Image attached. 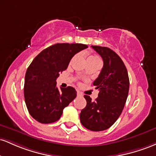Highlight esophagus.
Listing matches in <instances>:
<instances>
[{
  "label": "esophagus",
  "instance_id": "esophagus-1",
  "mask_svg": "<svg viewBox=\"0 0 156 156\" xmlns=\"http://www.w3.org/2000/svg\"><path fill=\"white\" fill-rule=\"evenodd\" d=\"M77 96H78V97H83V94L78 90V91H77Z\"/></svg>",
  "mask_w": 156,
  "mask_h": 156
}]
</instances>
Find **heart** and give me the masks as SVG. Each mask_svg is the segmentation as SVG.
Listing matches in <instances>:
<instances>
[{
	"label": "heart",
	"instance_id": "1",
	"mask_svg": "<svg viewBox=\"0 0 156 156\" xmlns=\"http://www.w3.org/2000/svg\"><path fill=\"white\" fill-rule=\"evenodd\" d=\"M87 60H95V61H99V62H101V59L99 57L95 55H91L87 58Z\"/></svg>",
	"mask_w": 156,
	"mask_h": 156
}]
</instances>
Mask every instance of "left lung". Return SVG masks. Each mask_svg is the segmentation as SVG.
Segmentation results:
<instances>
[{
	"mask_svg": "<svg viewBox=\"0 0 156 156\" xmlns=\"http://www.w3.org/2000/svg\"><path fill=\"white\" fill-rule=\"evenodd\" d=\"M103 59V68L94 82L99 93L95 101L89 96L84 97L87 105L81 111L80 121L92 131H102L111 127L122 113L128 96V73L122 59L107 47L91 45Z\"/></svg>",
	"mask_w": 156,
	"mask_h": 156,
	"instance_id": "8db88e82",
	"label": "left lung"
}]
</instances>
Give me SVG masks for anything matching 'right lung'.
<instances>
[{
  "label": "right lung",
  "mask_w": 156,
  "mask_h": 156,
  "mask_svg": "<svg viewBox=\"0 0 156 156\" xmlns=\"http://www.w3.org/2000/svg\"><path fill=\"white\" fill-rule=\"evenodd\" d=\"M87 48L81 43H57L33 59L26 73L24 98L29 113L36 121L49 124L59 120L64 108L76 98L73 87L58 89L56 80L73 56Z\"/></svg>",
  "instance_id": "1"
}]
</instances>
